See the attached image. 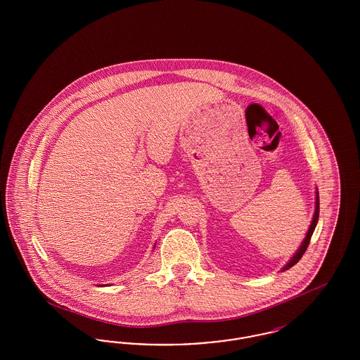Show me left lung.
I'll list each match as a JSON object with an SVG mask.
<instances>
[{"mask_svg":"<svg viewBox=\"0 0 360 360\" xmlns=\"http://www.w3.org/2000/svg\"><path fill=\"white\" fill-rule=\"evenodd\" d=\"M319 213H320V200H319V193H317V197H316V210H314L313 221L310 224V228H309L308 233H307V238L302 241V245L300 247V250L297 251V254L291 257L290 262L283 267V271L292 267V266L302 257V255L305 254V251H307V248H308L309 243H310V239H311V235H313V232H314V228H316L317 221H319Z\"/></svg>","mask_w":360,"mask_h":360,"instance_id":"left-lung-1","label":"left lung"}]
</instances>
